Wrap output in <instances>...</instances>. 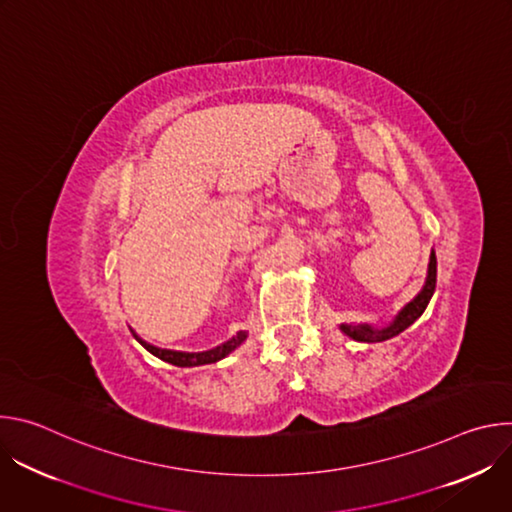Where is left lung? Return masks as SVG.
Returning a JSON list of instances; mask_svg holds the SVG:
<instances>
[{"label":"left lung","instance_id":"left-lung-1","mask_svg":"<svg viewBox=\"0 0 512 512\" xmlns=\"http://www.w3.org/2000/svg\"><path fill=\"white\" fill-rule=\"evenodd\" d=\"M435 277H437V259H435V251L431 249L427 277H425L421 291L409 304H405L399 310V314L393 318V322H389L387 326H379V328L373 324H340V332L356 342H369V344L383 342V340H389V338L401 334L425 312V308L433 296V291H435Z\"/></svg>","mask_w":512,"mask_h":512}]
</instances>
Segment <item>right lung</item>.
<instances>
[{"instance_id": "obj_1", "label": "right lung", "mask_w": 512, "mask_h": 512, "mask_svg": "<svg viewBox=\"0 0 512 512\" xmlns=\"http://www.w3.org/2000/svg\"><path fill=\"white\" fill-rule=\"evenodd\" d=\"M131 332H133L135 340H137L145 350L152 352L154 356H158V358L164 360V362L174 364V367H202V364L218 362V360H223L225 356H229L235 348H239V346L247 340V332L241 330V332H237V336H233L231 340L223 342L221 346H216V348H210V350H204V352H182V350L158 348V346H154V344H150V342H145L143 338H139V336L135 334V330H131Z\"/></svg>"}]
</instances>
